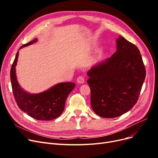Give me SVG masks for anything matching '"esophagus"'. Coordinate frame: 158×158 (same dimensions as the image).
<instances>
[{
	"label": "esophagus",
	"mask_w": 158,
	"mask_h": 158,
	"mask_svg": "<svg viewBox=\"0 0 158 158\" xmlns=\"http://www.w3.org/2000/svg\"><path fill=\"white\" fill-rule=\"evenodd\" d=\"M84 81H85L84 77V76H78V78H77V82L79 83V84H83V83H84Z\"/></svg>",
	"instance_id": "34e87169"
}]
</instances>
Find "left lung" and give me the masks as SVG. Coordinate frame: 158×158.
I'll list each match as a JSON object with an SVG mask.
<instances>
[{"label": "left lung", "mask_w": 158, "mask_h": 158, "mask_svg": "<svg viewBox=\"0 0 158 158\" xmlns=\"http://www.w3.org/2000/svg\"><path fill=\"white\" fill-rule=\"evenodd\" d=\"M117 51L88 72L91 105L98 115L113 118L136 103L146 77L138 47L123 37L117 40Z\"/></svg>", "instance_id": "1"}]
</instances>
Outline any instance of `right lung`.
Returning a JSON list of instances; mask_svg holds the SVG:
<instances>
[{
    "instance_id": "add662e5",
    "label": "right lung",
    "mask_w": 158,
    "mask_h": 158,
    "mask_svg": "<svg viewBox=\"0 0 158 158\" xmlns=\"http://www.w3.org/2000/svg\"><path fill=\"white\" fill-rule=\"evenodd\" d=\"M37 39L21 46L30 45ZM19 52L18 51L10 70V80L12 92L18 106L22 111L37 120L50 121L59 117L63 113L66 100L76 84L63 82L55 85L49 89L38 94H28L20 87L16 79V68Z\"/></svg>"
}]
</instances>
